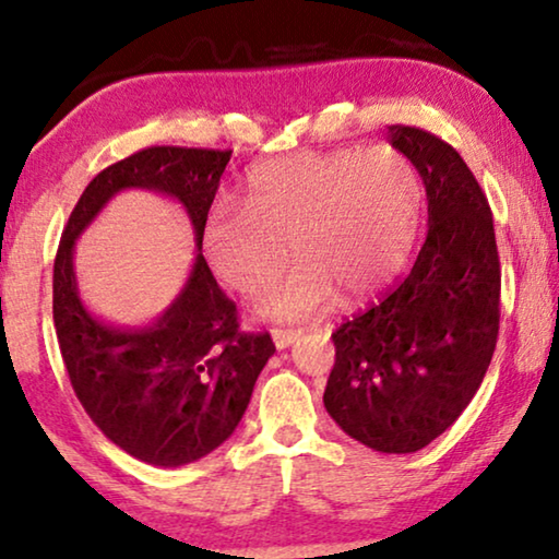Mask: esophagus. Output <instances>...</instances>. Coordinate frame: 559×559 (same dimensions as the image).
<instances>
[{"label":"esophagus","instance_id":"1","mask_svg":"<svg viewBox=\"0 0 559 559\" xmlns=\"http://www.w3.org/2000/svg\"><path fill=\"white\" fill-rule=\"evenodd\" d=\"M300 328H274L272 331V341H274V346H277L280 350L282 348H289L293 346V343L300 338Z\"/></svg>","mask_w":559,"mask_h":559}]
</instances>
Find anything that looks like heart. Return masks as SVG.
I'll return each instance as SVG.
<instances>
[{"mask_svg":"<svg viewBox=\"0 0 559 559\" xmlns=\"http://www.w3.org/2000/svg\"><path fill=\"white\" fill-rule=\"evenodd\" d=\"M423 188L415 165L389 144L341 147L257 165L243 180V209L216 201L201 224V249L228 289H270L293 251L300 266L262 302L266 318L310 316L379 295L407 262ZM290 249L287 250L286 247Z\"/></svg>","mask_w":559,"mask_h":559,"instance_id":"1","label":"heart"}]
</instances>
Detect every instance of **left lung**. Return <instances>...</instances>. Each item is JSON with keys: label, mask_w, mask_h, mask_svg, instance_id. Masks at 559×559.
<instances>
[{"label": "left lung", "mask_w": 559, "mask_h": 559, "mask_svg": "<svg viewBox=\"0 0 559 559\" xmlns=\"http://www.w3.org/2000/svg\"><path fill=\"white\" fill-rule=\"evenodd\" d=\"M423 178L427 234L400 285L333 333L328 415L379 453H417L468 407L499 335L501 270L488 201L463 157L417 127H389Z\"/></svg>", "instance_id": "8db88e82"}]
</instances>
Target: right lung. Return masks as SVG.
Listing matches in <instances>:
<instances>
[{"instance_id": "obj_1", "label": "right lung", "mask_w": 559, "mask_h": 559, "mask_svg": "<svg viewBox=\"0 0 559 559\" xmlns=\"http://www.w3.org/2000/svg\"><path fill=\"white\" fill-rule=\"evenodd\" d=\"M231 150L147 147L88 182L68 218L52 270V320L73 392L98 430L136 461L178 468L231 438L274 354L270 333H241L236 305L213 280L201 224ZM173 197L194 226L197 262L181 295L147 326H114L80 300L74 241L121 189Z\"/></svg>"}]
</instances>
